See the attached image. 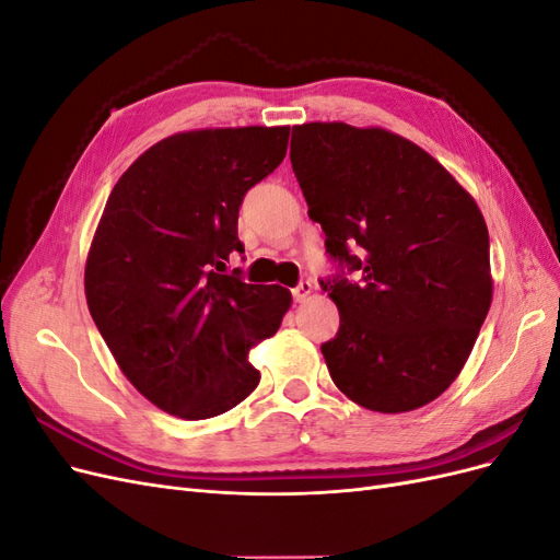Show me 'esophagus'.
Instances as JSON below:
<instances>
[{
  "instance_id": "34e87169",
  "label": "esophagus",
  "mask_w": 560,
  "mask_h": 560,
  "mask_svg": "<svg viewBox=\"0 0 560 560\" xmlns=\"http://www.w3.org/2000/svg\"><path fill=\"white\" fill-rule=\"evenodd\" d=\"M311 294H313V282H311V280H301V282L294 287V290H292V296H294L296 303L308 301Z\"/></svg>"
}]
</instances>
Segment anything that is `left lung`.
<instances>
[{
	"label": "left lung",
	"instance_id": "left-lung-1",
	"mask_svg": "<svg viewBox=\"0 0 560 560\" xmlns=\"http://www.w3.org/2000/svg\"><path fill=\"white\" fill-rule=\"evenodd\" d=\"M290 159L341 266L319 282L341 313L322 343L331 381L378 413L434 401L463 371L493 299L479 206L425 149L383 128L294 126Z\"/></svg>",
	"mask_w": 560,
	"mask_h": 560
}]
</instances>
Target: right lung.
Segmentation results:
<instances>
[{"label":"right lung","mask_w":560,"mask_h":560,"mask_svg":"<svg viewBox=\"0 0 560 560\" xmlns=\"http://www.w3.org/2000/svg\"><path fill=\"white\" fill-rule=\"evenodd\" d=\"M290 128L177 132L116 182L86 259L89 311L124 376L161 411L206 420L259 385L249 350L292 306L280 284L226 273L238 210L287 154Z\"/></svg>","instance_id":"add662e5"}]
</instances>
